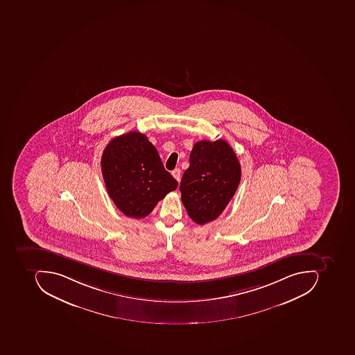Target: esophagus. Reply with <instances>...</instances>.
<instances>
[{"mask_svg": "<svg viewBox=\"0 0 355 355\" xmlns=\"http://www.w3.org/2000/svg\"><path fill=\"white\" fill-rule=\"evenodd\" d=\"M180 174L181 171L179 168L174 169L172 172L173 176H174V178L176 179L177 181L180 180Z\"/></svg>", "mask_w": 355, "mask_h": 355, "instance_id": "34e87169", "label": "esophagus"}]
</instances>
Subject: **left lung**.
<instances>
[{"label": "left lung", "mask_w": 355, "mask_h": 355, "mask_svg": "<svg viewBox=\"0 0 355 355\" xmlns=\"http://www.w3.org/2000/svg\"><path fill=\"white\" fill-rule=\"evenodd\" d=\"M240 179L241 166L227 141H197L180 183L189 216L200 225L216 220L234 197Z\"/></svg>", "instance_id": "obj_1"}]
</instances>
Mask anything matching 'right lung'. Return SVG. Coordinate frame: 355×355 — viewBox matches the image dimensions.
<instances>
[{
    "label": "right lung",
    "instance_id": "add662e5",
    "mask_svg": "<svg viewBox=\"0 0 355 355\" xmlns=\"http://www.w3.org/2000/svg\"><path fill=\"white\" fill-rule=\"evenodd\" d=\"M101 171L110 197L129 218L148 216L167 193L178 187L155 147L137 131L110 141L102 153Z\"/></svg>",
    "mask_w": 355,
    "mask_h": 355
}]
</instances>
